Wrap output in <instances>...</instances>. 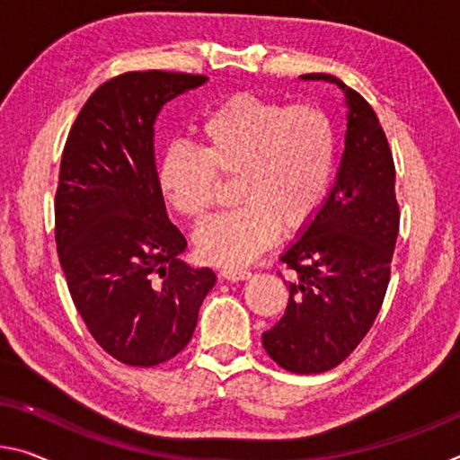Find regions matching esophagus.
I'll list each match as a JSON object with an SVG mask.
<instances>
[{"instance_id":"obj_1","label":"esophagus","mask_w":460,"mask_h":460,"mask_svg":"<svg viewBox=\"0 0 460 460\" xmlns=\"http://www.w3.org/2000/svg\"><path fill=\"white\" fill-rule=\"evenodd\" d=\"M221 276L225 280H245V279H250L252 272L247 268L225 266V268H221Z\"/></svg>"}]
</instances>
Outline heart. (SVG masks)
I'll use <instances>...</instances> for the list:
<instances>
[{
  "mask_svg": "<svg viewBox=\"0 0 460 460\" xmlns=\"http://www.w3.org/2000/svg\"><path fill=\"white\" fill-rule=\"evenodd\" d=\"M190 147H172L159 186L180 215L202 223L213 213L218 180L235 181L242 207L196 231L199 256L210 264H243L279 235L311 223L330 192L338 133L332 116L313 104H287L235 93L213 108Z\"/></svg>",
  "mask_w": 460,
  "mask_h": 460,
  "instance_id": "heart-1",
  "label": "heart"
}]
</instances>
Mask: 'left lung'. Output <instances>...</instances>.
I'll list each match as a JSON object with an SVG mask.
<instances>
[{
    "mask_svg": "<svg viewBox=\"0 0 460 460\" xmlns=\"http://www.w3.org/2000/svg\"><path fill=\"white\" fill-rule=\"evenodd\" d=\"M303 79L344 90L346 149L323 207L280 256L293 276L284 280L288 305L280 322L261 333V344L288 373L317 375L354 352L383 307L399 204L391 147L368 102L333 75L309 73Z\"/></svg>",
    "mask_w": 460,
    "mask_h": 460,
    "instance_id": "1",
    "label": "left lung"
}]
</instances>
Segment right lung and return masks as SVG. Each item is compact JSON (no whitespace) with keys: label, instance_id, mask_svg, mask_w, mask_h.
<instances>
[{"label":"right lung","instance_id":"right-lung-1","mask_svg":"<svg viewBox=\"0 0 460 460\" xmlns=\"http://www.w3.org/2000/svg\"><path fill=\"white\" fill-rule=\"evenodd\" d=\"M204 82L157 69L108 79L63 149L55 242L65 280L93 340L128 367L181 352L217 280L210 268L180 260L186 239L167 218L153 155L162 106Z\"/></svg>","mask_w":460,"mask_h":460}]
</instances>
